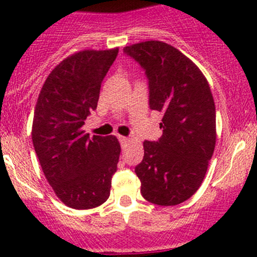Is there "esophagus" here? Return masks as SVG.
I'll return each instance as SVG.
<instances>
[{"mask_svg":"<svg viewBox=\"0 0 257 257\" xmlns=\"http://www.w3.org/2000/svg\"><path fill=\"white\" fill-rule=\"evenodd\" d=\"M119 142H120L121 147H126L129 144V138L128 137H123V136H119Z\"/></svg>","mask_w":257,"mask_h":257,"instance_id":"1","label":"esophagus"}]
</instances>
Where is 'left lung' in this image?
Wrapping results in <instances>:
<instances>
[{"mask_svg": "<svg viewBox=\"0 0 257 257\" xmlns=\"http://www.w3.org/2000/svg\"><path fill=\"white\" fill-rule=\"evenodd\" d=\"M145 69L149 104L163 113L159 142H144L136 168L145 200L162 206L184 203L205 178L216 143L215 103L208 79L190 58L162 41L124 48Z\"/></svg>", "mask_w": 257, "mask_h": 257, "instance_id": "8db88e82", "label": "left lung"}]
</instances>
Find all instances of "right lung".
I'll return each mask as SVG.
<instances>
[{
  "instance_id": "1",
  "label": "right lung",
  "mask_w": 257,
  "mask_h": 257,
  "mask_svg": "<svg viewBox=\"0 0 257 257\" xmlns=\"http://www.w3.org/2000/svg\"><path fill=\"white\" fill-rule=\"evenodd\" d=\"M119 48L84 49L59 62L46 79L35 108L32 142L49 185L72 209L102 205L110 195L120 144L114 136L83 131L97 109L100 84Z\"/></svg>"
}]
</instances>
